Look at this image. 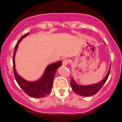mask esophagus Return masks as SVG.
Here are the masks:
<instances>
[{
	"label": "esophagus",
	"mask_w": 122,
	"mask_h": 122,
	"mask_svg": "<svg viewBox=\"0 0 122 122\" xmlns=\"http://www.w3.org/2000/svg\"><path fill=\"white\" fill-rule=\"evenodd\" d=\"M68 63H69V60L68 59H64V60L62 61V66H67V65H68Z\"/></svg>",
	"instance_id": "34e87169"
}]
</instances>
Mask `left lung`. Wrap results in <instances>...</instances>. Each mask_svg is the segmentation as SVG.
Listing matches in <instances>:
<instances>
[{"mask_svg":"<svg viewBox=\"0 0 122 122\" xmlns=\"http://www.w3.org/2000/svg\"><path fill=\"white\" fill-rule=\"evenodd\" d=\"M111 67V66H110ZM110 68L109 69V72L107 74L105 78L101 82L96 84L90 85V86H80V85L77 84L75 82L73 78H71V86L72 90L76 94L80 95L81 96H91L94 94H96L102 88L103 85L106 83V81L107 80L110 74Z\"/></svg>","mask_w":122,"mask_h":122,"instance_id":"left-lung-1","label":"left lung"}]
</instances>
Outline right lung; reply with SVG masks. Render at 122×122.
I'll return each mask as SVG.
<instances>
[{
    "label": "right lung",
    "instance_id": "1",
    "mask_svg": "<svg viewBox=\"0 0 122 122\" xmlns=\"http://www.w3.org/2000/svg\"><path fill=\"white\" fill-rule=\"evenodd\" d=\"M29 33L28 32L23 35L20 39H19L17 44L15 46L14 52L13 56V73H14L15 78L18 84L22 88L23 92L26 93L28 96L32 97L41 98L44 97L45 96L50 94L51 92L52 87L54 76L55 71L60 66L62 65V61H59L56 63H53L49 65L46 67L45 72L43 75L42 77L39 80L35 82H29L25 80L17 74L15 70V55L16 51L19 43L21 41L22 39L27 35H29Z\"/></svg>",
    "mask_w": 122,
    "mask_h": 122
}]
</instances>
